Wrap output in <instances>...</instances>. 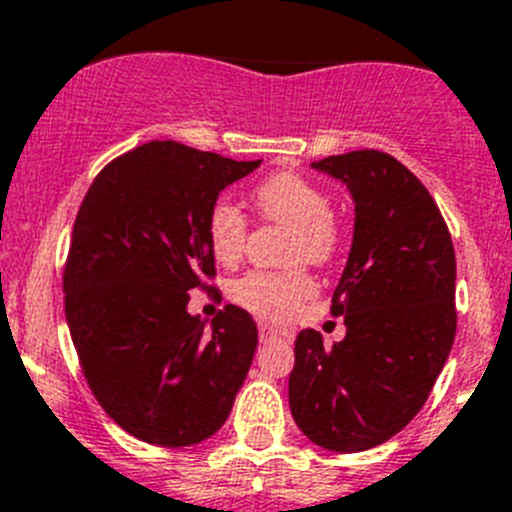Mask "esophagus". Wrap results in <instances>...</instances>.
I'll return each instance as SVG.
<instances>
[{"label": "esophagus", "mask_w": 512, "mask_h": 512, "mask_svg": "<svg viewBox=\"0 0 512 512\" xmlns=\"http://www.w3.org/2000/svg\"><path fill=\"white\" fill-rule=\"evenodd\" d=\"M280 333H283V331H278V328L270 326V323H260V338H262V341H267V338L280 336Z\"/></svg>", "instance_id": "esophagus-1"}]
</instances>
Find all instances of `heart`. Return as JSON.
<instances>
[{
	"mask_svg": "<svg viewBox=\"0 0 512 512\" xmlns=\"http://www.w3.org/2000/svg\"><path fill=\"white\" fill-rule=\"evenodd\" d=\"M257 209L267 219L293 227L290 240V260H308L313 265H326L336 255L338 229L331 217V199L318 184L293 171H280L252 191ZM207 242L212 257L224 267L242 260L247 240V219L240 209L227 199H217L209 207ZM315 293V280L303 267L285 272L252 270L232 285L234 303H240L250 313L265 321H285Z\"/></svg>",
	"mask_w": 512,
	"mask_h": 512,
	"instance_id": "1",
	"label": "heart"
}]
</instances>
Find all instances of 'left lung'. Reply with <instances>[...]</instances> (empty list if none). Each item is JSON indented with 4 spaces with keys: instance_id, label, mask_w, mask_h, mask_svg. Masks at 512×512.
Masks as SVG:
<instances>
[{
    "instance_id": "left-lung-1",
    "label": "left lung",
    "mask_w": 512,
    "mask_h": 512,
    "mask_svg": "<svg viewBox=\"0 0 512 512\" xmlns=\"http://www.w3.org/2000/svg\"><path fill=\"white\" fill-rule=\"evenodd\" d=\"M356 204L353 242L333 290L346 338H295L290 412L323 450L364 452L424 407L457 331L455 247L432 194L404 164L364 148L313 161Z\"/></svg>"
}]
</instances>
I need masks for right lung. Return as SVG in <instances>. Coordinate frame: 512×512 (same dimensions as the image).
Wrapping results in <instances>:
<instances>
[{"mask_svg": "<svg viewBox=\"0 0 512 512\" xmlns=\"http://www.w3.org/2000/svg\"><path fill=\"white\" fill-rule=\"evenodd\" d=\"M262 161L148 141L105 166L75 217L65 318L105 414L156 447L212 437L232 412L257 348L247 310L207 321L186 310L214 278L207 212Z\"/></svg>", "mask_w": 512, "mask_h": 512, "instance_id": "right-lung-1", "label": "right lung"}]
</instances>
